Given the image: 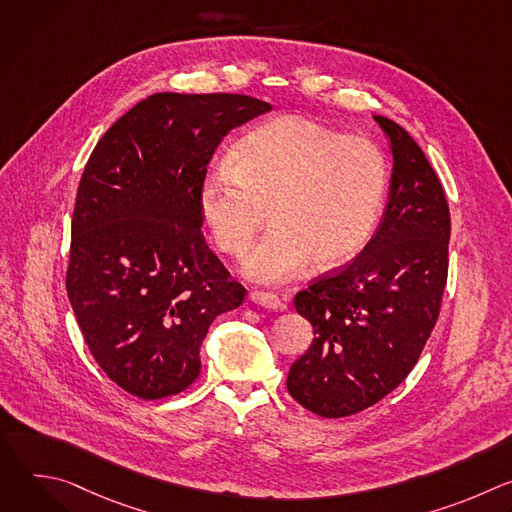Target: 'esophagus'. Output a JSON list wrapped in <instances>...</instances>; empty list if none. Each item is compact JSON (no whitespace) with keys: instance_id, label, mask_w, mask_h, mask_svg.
Masks as SVG:
<instances>
[{"instance_id":"1","label":"esophagus","mask_w":512,"mask_h":512,"mask_svg":"<svg viewBox=\"0 0 512 512\" xmlns=\"http://www.w3.org/2000/svg\"><path fill=\"white\" fill-rule=\"evenodd\" d=\"M249 300L265 310H285V304L275 294H267V291H251Z\"/></svg>"}]
</instances>
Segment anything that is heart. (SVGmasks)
<instances>
[{
	"mask_svg": "<svg viewBox=\"0 0 512 512\" xmlns=\"http://www.w3.org/2000/svg\"><path fill=\"white\" fill-rule=\"evenodd\" d=\"M389 162L367 137L285 115L247 131L231 162L212 164L198 186V210L214 245L243 255L269 216L275 225L243 263L249 281L279 285L306 261L352 259L379 225Z\"/></svg>",
	"mask_w": 512,
	"mask_h": 512,
	"instance_id": "heart-1",
	"label": "heart"
}]
</instances>
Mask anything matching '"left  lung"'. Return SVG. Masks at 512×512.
Here are the masks:
<instances>
[{"label":"left lung","mask_w":512,"mask_h":512,"mask_svg":"<svg viewBox=\"0 0 512 512\" xmlns=\"http://www.w3.org/2000/svg\"><path fill=\"white\" fill-rule=\"evenodd\" d=\"M373 119L393 156L381 225L354 261L294 300L316 336L291 364L287 391L322 417L354 415L403 383L440 316L448 279L444 188L399 123Z\"/></svg>","instance_id":"1"}]
</instances>
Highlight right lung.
<instances>
[{"instance_id":"add662e5","label":"right lung","mask_w":512,"mask_h":512,"mask_svg":"<svg viewBox=\"0 0 512 512\" xmlns=\"http://www.w3.org/2000/svg\"><path fill=\"white\" fill-rule=\"evenodd\" d=\"M271 111L247 95L158 93L119 117L81 176L66 291L103 373L141 399L200 375V344L245 287L202 237L198 186L223 137Z\"/></svg>"}]
</instances>
